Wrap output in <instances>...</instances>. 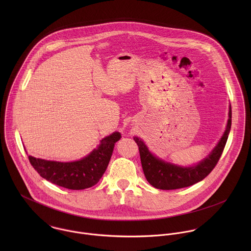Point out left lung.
<instances>
[{
	"mask_svg": "<svg viewBox=\"0 0 251 251\" xmlns=\"http://www.w3.org/2000/svg\"><path fill=\"white\" fill-rule=\"evenodd\" d=\"M228 117L226 129L214 150L203 160L192 166H179L160 159L149 151L141 138L133 137L139 147L144 175L147 180L155 188L170 190L190 186L205 179L215 168L227 142L232 124L231 105Z\"/></svg>",
	"mask_w": 251,
	"mask_h": 251,
	"instance_id": "8db88e82",
	"label": "left lung"
}]
</instances>
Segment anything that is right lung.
Segmentation results:
<instances>
[{
    "label": "right lung",
    "instance_id": "1",
    "mask_svg": "<svg viewBox=\"0 0 251 251\" xmlns=\"http://www.w3.org/2000/svg\"><path fill=\"white\" fill-rule=\"evenodd\" d=\"M115 131L100 140V143L85 157L70 162L46 160L29 155V160L36 172L48 181L59 186L79 190L97 184L104 174L114 146L121 139Z\"/></svg>",
    "mask_w": 251,
    "mask_h": 251
}]
</instances>
